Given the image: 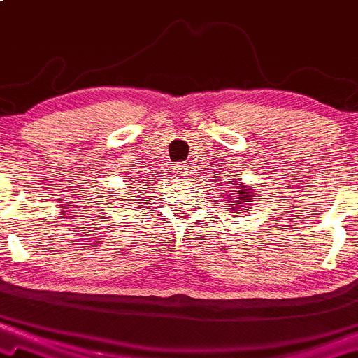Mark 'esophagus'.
Returning <instances> with one entry per match:
<instances>
[{
    "label": "esophagus",
    "mask_w": 358,
    "mask_h": 358,
    "mask_svg": "<svg viewBox=\"0 0 358 358\" xmlns=\"http://www.w3.org/2000/svg\"><path fill=\"white\" fill-rule=\"evenodd\" d=\"M172 169H174V172L180 179H187L189 174H191V171H189V164H186V162H176Z\"/></svg>",
    "instance_id": "obj_1"
}]
</instances>
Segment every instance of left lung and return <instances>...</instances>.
<instances>
[{
	"label": "left lung",
	"instance_id": "8db88e82",
	"mask_svg": "<svg viewBox=\"0 0 358 358\" xmlns=\"http://www.w3.org/2000/svg\"><path fill=\"white\" fill-rule=\"evenodd\" d=\"M229 182H231V186H236L234 189H236V191H231V192H227L229 194V207H234V209H244V213H245V204L247 202H252V199H250V189H245V187H242L241 184H232V182H237V180H229ZM241 188V192H237L236 189ZM237 201L238 203L240 204L239 206H237L235 204V202Z\"/></svg>",
	"mask_w": 358,
	"mask_h": 358
}]
</instances>
